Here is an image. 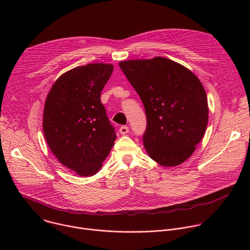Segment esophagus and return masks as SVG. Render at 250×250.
<instances>
[{
    "mask_svg": "<svg viewBox=\"0 0 250 250\" xmlns=\"http://www.w3.org/2000/svg\"><path fill=\"white\" fill-rule=\"evenodd\" d=\"M119 131H120V133H121V134H126V133L128 132V127H127V126H125V125H123V126H121V127H120Z\"/></svg>",
    "mask_w": 250,
    "mask_h": 250,
    "instance_id": "1",
    "label": "esophagus"
}]
</instances>
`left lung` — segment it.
I'll use <instances>...</instances> for the list:
<instances>
[{"label": "left lung", "mask_w": 250, "mask_h": 250, "mask_svg": "<svg viewBox=\"0 0 250 250\" xmlns=\"http://www.w3.org/2000/svg\"><path fill=\"white\" fill-rule=\"evenodd\" d=\"M119 65L145 104L147 154L164 167L182 164L207 128L208 105L203 84L190 69L164 57Z\"/></svg>", "instance_id": "obj_1"}]
</instances>
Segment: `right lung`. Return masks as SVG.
<instances>
[{"instance_id": "add662e5", "label": "right lung", "mask_w": 250, "mask_h": 250, "mask_svg": "<svg viewBox=\"0 0 250 250\" xmlns=\"http://www.w3.org/2000/svg\"><path fill=\"white\" fill-rule=\"evenodd\" d=\"M114 65L91 63L63 73L47 94L42 127L51 152L84 177L101 169L117 138L101 103Z\"/></svg>"}]
</instances>
